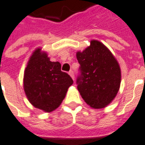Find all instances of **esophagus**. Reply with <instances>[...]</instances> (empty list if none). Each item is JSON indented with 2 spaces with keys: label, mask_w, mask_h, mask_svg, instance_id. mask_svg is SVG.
Here are the masks:
<instances>
[{
  "label": "esophagus",
  "mask_w": 145,
  "mask_h": 145,
  "mask_svg": "<svg viewBox=\"0 0 145 145\" xmlns=\"http://www.w3.org/2000/svg\"><path fill=\"white\" fill-rule=\"evenodd\" d=\"M68 74H69L70 76H71V77L72 78V79H73V80L74 79V72H73V71H70L69 73H68Z\"/></svg>",
  "instance_id": "1"
}]
</instances>
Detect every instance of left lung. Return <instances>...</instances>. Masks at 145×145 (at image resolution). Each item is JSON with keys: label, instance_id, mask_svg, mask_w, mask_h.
<instances>
[{"label": "left lung", "instance_id": "8db88e82", "mask_svg": "<svg viewBox=\"0 0 145 145\" xmlns=\"http://www.w3.org/2000/svg\"><path fill=\"white\" fill-rule=\"evenodd\" d=\"M81 75L78 90L91 108L101 109L111 104L121 83V69L117 59L103 43L92 40L82 52H77Z\"/></svg>", "mask_w": 145, "mask_h": 145}]
</instances>
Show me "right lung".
Here are the masks:
<instances>
[{
	"label": "right lung",
	"instance_id": "1",
	"mask_svg": "<svg viewBox=\"0 0 145 145\" xmlns=\"http://www.w3.org/2000/svg\"><path fill=\"white\" fill-rule=\"evenodd\" d=\"M72 78L61 71V64L52 62L46 52L36 48L28 60L23 75V89L34 108L52 112L59 107Z\"/></svg>",
	"mask_w": 145,
	"mask_h": 145
}]
</instances>
